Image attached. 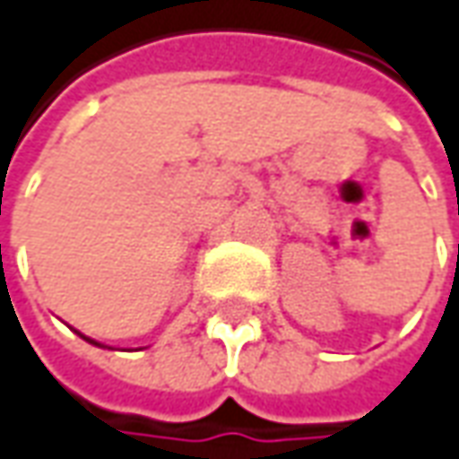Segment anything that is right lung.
I'll list each match as a JSON object with an SVG mask.
<instances>
[{
	"instance_id": "right-lung-1",
	"label": "right lung",
	"mask_w": 459,
	"mask_h": 459,
	"mask_svg": "<svg viewBox=\"0 0 459 459\" xmlns=\"http://www.w3.org/2000/svg\"><path fill=\"white\" fill-rule=\"evenodd\" d=\"M81 334V332H79ZM81 337H83V334H81ZM83 340H86V342H91V344H99V342H94V340H89V337H83ZM99 347H104V344H99Z\"/></svg>"
}]
</instances>
